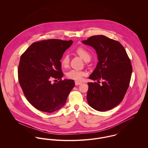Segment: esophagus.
I'll use <instances>...</instances> for the list:
<instances>
[{
    "label": "esophagus",
    "instance_id": "1",
    "mask_svg": "<svg viewBox=\"0 0 148 148\" xmlns=\"http://www.w3.org/2000/svg\"><path fill=\"white\" fill-rule=\"evenodd\" d=\"M82 82H78V81H75V85H79L82 84Z\"/></svg>",
    "mask_w": 148,
    "mask_h": 148
}]
</instances>
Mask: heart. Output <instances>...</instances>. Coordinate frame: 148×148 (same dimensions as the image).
<instances>
[{
  "mask_svg": "<svg viewBox=\"0 0 148 148\" xmlns=\"http://www.w3.org/2000/svg\"><path fill=\"white\" fill-rule=\"evenodd\" d=\"M76 53L79 55L84 61L87 62L90 59V54L89 52L83 47H79L76 49ZM69 63V58L68 55H64L60 60L61 66L63 68H66ZM85 75L84 71L76 69H71L66 73V77L69 79L75 80H82L83 76Z\"/></svg>",
  "mask_w": 148,
  "mask_h": 148,
  "instance_id": "obj_1",
  "label": "heart"
}]
</instances>
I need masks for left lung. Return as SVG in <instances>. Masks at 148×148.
Instances as JSON below:
<instances>
[{
    "mask_svg": "<svg viewBox=\"0 0 148 148\" xmlns=\"http://www.w3.org/2000/svg\"><path fill=\"white\" fill-rule=\"evenodd\" d=\"M83 42L93 47L99 62L89 79L98 83H88L86 99L96 110L113 109L123 100L129 86L132 66L121 44L104 35L92 36ZM103 79L101 85L99 81Z\"/></svg>",
    "mask_w": 148,
    "mask_h": 148,
    "instance_id": "8db88e82",
    "label": "left lung"
}]
</instances>
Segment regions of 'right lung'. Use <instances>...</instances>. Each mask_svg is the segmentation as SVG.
<instances>
[{
	"label": "right lung",
	"instance_id": "add662e5",
	"mask_svg": "<svg viewBox=\"0 0 148 148\" xmlns=\"http://www.w3.org/2000/svg\"><path fill=\"white\" fill-rule=\"evenodd\" d=\"M72 40H43L32 43L22 54L18 80L29 103L48 113L61 108L75 86L73 80H64L60 60ZM52 79L57 83H51Z\"/></svg>",
	"mask_w": 148,
	"mask_h": 148
}]
</instances>
